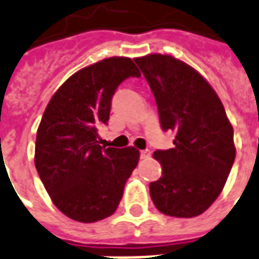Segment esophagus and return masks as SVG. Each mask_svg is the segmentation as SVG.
I'll use <instances>...</instances> for the list:
<instances>
[{
  "instance_id": "esophagus-1",
  "label": "esophagus",
  "mask_w": 259,
  "mask_h": 259,
  "mask_svg": "<svg viewBox=\"0 0 259 259\" xmlns=\"http://www.w3.org/2000/svg\"><path fill=\"white\" fill-rule=\"evenodd\" d=\"M141 158L142 159L150 158V151H149V150H142L141 151Z\"/></svg>"
}]
</instances>
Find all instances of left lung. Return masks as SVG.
Listing matches in <instances>:
<instances>
[{
	"label": "left lung",
	"instance_id": "1",
	"mask_svg": "<svg viewBox=\"0 0 259 259\" xmlns=\"http://www.w3.org/2000/svg\"><path fill=\"white\" fill-rule=\"evenodd\" d=\"M154 94L159 122L174 131L175 147L154 151L162 175L150 183L161 213L191 219L206 211L221 194L236 149L223 102L201 73L169 54L135 58Z\"/></svg>",
	"mask_w": 259,
	"mask_h": 259
}]
</instances>
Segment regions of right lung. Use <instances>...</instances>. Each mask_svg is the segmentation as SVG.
<instances>
[{"mask_svg": "<svg viewBox=\"0 0 259 259\" xmlns=\"http://www.w3.org/2000/svg\"><path fill=\"white\" fill-rule=\"evenodd\" d=\"M141 72L128 57H109L81 68L58 87L36 131L35 168L58 210L79 223L112 215L137 168L135 147L101 146L118 84Z\"/></svg>", "mask_w": 259, "mask_h": 259, "instance_id": "1", "label": "right lung"}]
</instances>
